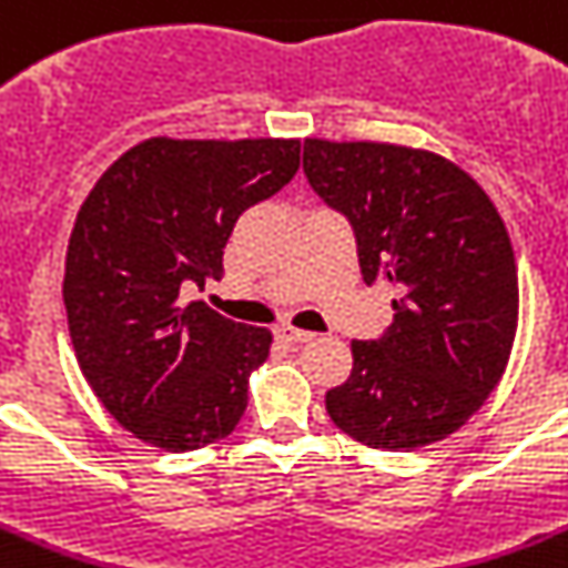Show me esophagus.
Instances as JSON below:
<instances>
[{"instance_id":"esophagus-1","label":"esophagus","mask_w":568,"mask_h":568,"mask_svg":"<svg viewBox=\"0 0 568 568\" xmlns=\"http://www.w3.org/2000/svg\"><path fill=\"white\" fill-rule=\"evenodd\" d=\"M276 341L283 343H308L312 341V332H303V328H294V326H276Z\"/></svg>"}]
</instances>
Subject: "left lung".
<instances>
[{"label": "left lung", "instance_id": "1", "mask_svg": "<svg viewBox=\"0 0 568 568\" xmlns=\"http://www.w3.org/2000/svg\"><path fill=\"white\" fill-rule=\"evenodd\" d=\"M303 173L349 219L364 283L395 288L393 323L352 343L328 416L378 450L450 436L494 393L517 332V265L497 207L465 170L409 146L308 138Z\"/></svg>", "mask_w": 568, "mask_h": 568}]
</instances>
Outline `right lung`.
Here are the masks:
<instances>
[{"mask_svg":"<svg viewBox=\"0 0 568 568\" xmlns=\"http://www.w3.org/2000/svg\"><path fill=\"white\" fill-rule=\"evenodd\" d=\"M300 141L150 138L100 175L65 254L63 300L89 387L121 427L173 454L225 438L271 332L190 285L222 276L236 219L294 179Z\"/></svg>","mask_w":568,"mask_h":568,"instance_id":"obj_1","label":"right lung"}]
</instances>
